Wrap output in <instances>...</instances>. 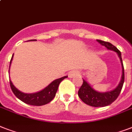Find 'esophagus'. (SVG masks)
Masks as SVG:
<instances>
[{
    "label": "esophagus",
    "mask_w": 132,
    "mask_h": 132,
    "mask_svg": "<svg viewBox=\"0 0 132 132\" xmlns=\"http://www.w3.org/2000/svg\"><path fill=\"white\" fill-rule=\"evenodd\" d=\"M80 75V72H79V71L74 70L69 72V73H68V77H70V78H72V77H75L78 76V75Z\"/></svg>",
    "instance_id": "obj_1"
}]
</instances>
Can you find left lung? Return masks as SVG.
<instances>
[{"label": "left lung", "mask_w": 132, "mask_h": 132, "mask_svg": "<svg viewBox=\"0 0 132 132\" xmlns=\"http://www.w3.org/2000/svg\"><path fill=\"white\" fill-rule=\"evenodd\" d=\"M97 42L100 43L102 46H104L108 50L116 52L119 57L120 58L121 65H122V77H121V81L119 82L117 88L109 92H100L96 91L86 81L83 79V84L79 90L78 95L83 102H84L88 105L92 107H105L112 103L121 93L125 80V73H124V67H123L120 51L110 42H105L100 40H97Z\"/></svg>", "instance_id": "8db88e82"}]
</instances>
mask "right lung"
<instances>
[{
    "instance_id": "right-lung-1",
    "label": "right lung",
    "mask_w": 132,
    "mask_h": 132,
    "mask_svg": "<svg viewBox=\"0 0 132 132\" xmlns=\"http://www.w3.org/2000/svg\"><path fill=\"white\" fill-rule=\"evenodd\" d=\"M35 40H31V41H35ZM13 56V55H12V57H11V61H10L9 68L11 66ZM67 77H68V76H64L60 79H57L55 80H54L53 81H52L48 86H47L43 90H40L38 92L31 93V94H27V93H24V92H20L13 86L11 80H9V84H10V87L12 90V92H13V94H15V96L18 98H19L20 100L22 101V102L25 103L27 104L40 106V105L47 104L53 99L54 97L55 96V94L57 91L58 87H59L60 82Z\"/></svg>"
}]
</instances>
